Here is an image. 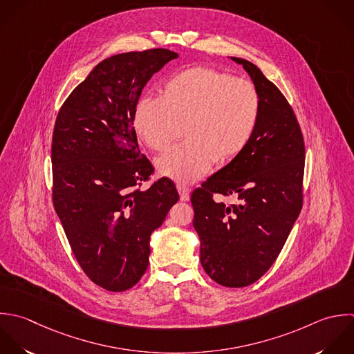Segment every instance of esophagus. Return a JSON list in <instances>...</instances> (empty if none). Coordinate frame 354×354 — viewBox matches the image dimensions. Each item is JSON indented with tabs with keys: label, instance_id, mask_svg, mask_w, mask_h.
<instances>
[{
	"label": "esophagus",
	"instance_id": "esophagus-1",
	"mask_svg": "<svg viewBox=\"0 0 354 354\" xmlns=\"http://www.w3.org/2000/svg\"><path fill=\"white\" fill-rule=\"evenodd\" d=\"M178 192H179V196H180V200L182 201H187L189 200V194H190V189L185 185H178L176 186Z\"/></svg>",
	"mask_w": 354,
	"mask_h": 354
}]
</instances>
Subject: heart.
I'll return each mask as SVG.
<instances>
[{
  "label": "heart",
  "instance_id": "obj_1",
  "mask_svg": "<svg viewBox=\"0 0 354 354\" xmlns=\"http://www.w3.org/2000/svg\"><path fill=\"white\" fill-rule=\"evenodd\" d=\"M261 117L257 86L232 74L194 66L168 78L161 97H142L133 111L139 139L151 150H168L185 127L187 142L157 160L160 174L180 183L201 179L218 161L244 153Z\"/></svg>",
  "mask_w": 354,
  "mask_h": 354
}]
</instances>
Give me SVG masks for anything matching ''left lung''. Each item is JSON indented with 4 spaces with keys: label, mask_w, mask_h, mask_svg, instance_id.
<instances>
[{
    "label": "left lung",
    "mask_w": 354,
    "mask_h": 354,
    "mask_svg": "<svg viewBox=\"0 0 354 354\" xmlns=\"http://www.w3.org/2000/svg\"><path fill=\"white\" fill-rule=\"evenodd\" d=\"M261 96L255 135L241 156L209 176L190 197L205 273L230 288L259 280L274 263L304 204L305 142L297 115L251 62L240 57ZM234 195L237 205L213 198Z\"/></svg>",
    "instance_id": "left-lung-1"
}]
</instances>
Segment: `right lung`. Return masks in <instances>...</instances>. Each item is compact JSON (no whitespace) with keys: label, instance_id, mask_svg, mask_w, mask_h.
<instances>
[{"label":"right lung","instance_id":"obj_1","mask_svg":"<svg viewBox=\"0 0 354 354\" xmlns=\"http://www.w3.org/2000/svg\"><path fill=\"white\" fill-rule=\"evenodd\" d=\"M178 53L164 48L102 60L62 104L52 136V200L71 251L96 286L121 292L149 266L150 236L179 200L139 150L142 89Z\"/></svg>","mask_w":354,"mask_h":354}]
</instances>
